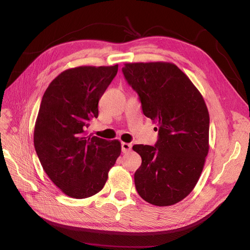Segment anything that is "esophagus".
<instances>
[{
  "label": "esophagus",
  "mask_w": 250,
  "mask_h": 250,
  "mask_svg": "<svg viewBox=\"0 0 250 250\" xmlns=\"http://www.w3.org/2000/svg\"><path fill=\"white\" fill-rule=\"evenodd\" d=\"M121 147H122V151L124 153H127L129 152V151L131 150V144H128V143H122L121 144Z\"/></svg>",
  "instance_id": "1"
}]
</instances>
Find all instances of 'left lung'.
Masks as SVG:
<instances>
[{
    "mask_svg": "<svg viewBox=\"0 0 250 250\" xmlns=\"http://www.w3.org/2000/svg\"><path fill=\"white\" fill-rule=\"evenodd\" d=\"M126 81L140 97L144 115L156 122L154 146L134 145L142 157L134 173L141 197L157 207L186 198L208 153V110L199 90L171 62L125 63Z\"/></svg>",
    "mask_w": 250,
    "mask_h": 250,
    "instance_id": "left-lung-1",
    "label": "left lung"
}]
</instances>
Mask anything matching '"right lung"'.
Instances as JSON below:
<instances>
[{
  "label": "right lung",
  "mask_w": 250,
  "mask_h": 250,
  "mask_svg": "<svg viewBox=\"0 0 250 250\" xmlns=\"http://www.w3.org/2000/svg\"><path fill=\"white\" fill-rule=\"evenodd\" d=\"M118 73L111 66H78L53 80L34 127V147L44 172L65 195L87 198L100 192L121 154L118 140L85 133L98 103Z\"/></svg>",
  "instance_id": "1"
}]
</instances>
